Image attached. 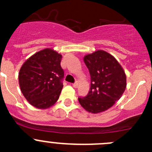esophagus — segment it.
<instances>
[{
	"mask_svg": "<svg viewBox=\"0 0 152 152\" xmlns=\"http://www.w3.org/2000/svg\"><path fill=\"white\" fill-rule=\"evenodd\" d=\"M72 86H73L74 88H77V87H78V82H77V81H76V82H75V83H74V84H72Z\"/></svg>",
	"mask_w": 152,
	"mask_h": 152,
	"instance_id": "34e87169",
	"label": "esophagus"
}]
</instances>
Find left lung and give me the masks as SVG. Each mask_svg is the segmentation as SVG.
<instances>
[{"label": "left lung", "mask_w": 152, "mask_h": 152, "mask_svg": "<svg viewBox=\"0 0 152 152\" xmlns=\"http://www.w3.org/2000/svg\"><path fill=\"white\" fill-rule=\"evenodd\" d=\"M91 75L88 95L78 97L84 109L99 113L110 108L120 99L126 88V76L117 60L108 52L98 50L84 57Z\"/></svg>", "instance_id": "left-lung-1"}]
</instances>
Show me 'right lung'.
Wrapping results in <instances>:
<instances>
[{
    "instance_id": "add662e5",
    "label": "right lung",
    "mask_w": 152,
    "mask_h": 152,
    "mask_svg": "<svg viewBox=\"0 0 152 152\" xmlns=\"http://www.w3.org/2000/svg\"><path fill=\"white\" fill-rule=\"evenodd\" d=\"M61 54L45 49L29 58L19 72L21 92L31 105L47 109L56 103L63 88Z\"/></svg>"
}]
</instances>
